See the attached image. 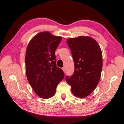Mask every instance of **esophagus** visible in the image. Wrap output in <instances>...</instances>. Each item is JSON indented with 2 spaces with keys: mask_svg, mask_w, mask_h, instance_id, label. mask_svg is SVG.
Wrapping results in <instances>:
<instances>
[{
  "mask_svg": "<svg viewBox=\"0 0 124 124\" xmlns=\"http://www.w3.org/2000/svg\"><path fill=\"white\" fill-rule=\"evenodd\" d=\"M62 70H63V71L64 72H65V68L63 67V68H62Z\"/></svg>",
  "mask_w": 124,
  "mask_h": 124,
  "instance_id": "obj_1",
  "label": "esophagus"
}]
</instances>
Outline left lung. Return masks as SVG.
<instances>
[{"instance_id": "obj_1", "label": "left lung", "mask_w": 124, "mask_h": 124, "mask_svg": "<svg viewBox=\"0 0 124 124\" xmlns=\"http://www.w3.org/2000/svg\"><path fill=\"white\" fill-rule=\"evenodd\" d=\"M75 64V71L66 82L75 96L84 98L95 89L100 79L102 54L96 40L90 37L80 36L67 39Z\"/></svg>"}]
</instances>
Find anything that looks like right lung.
<instances>
[{
  "label": "right lung",
  "mask_w": 124,
  "mask_h": 124,
  "mask_svg": "<svg viewBox=\"0 0 124 124\" xmlns=\"http://www.w3.org/2000/svg\"><path fill=\"white\" fill-rule=\"evenodd\" d=\"M62 37L42 32L29 41L25 53V73L33 91L40 98L49 99L56 93L64 78L61 68L56 66L54 52Z\"/></svg>",
  "instance_id": "1"
}]
</instances>
